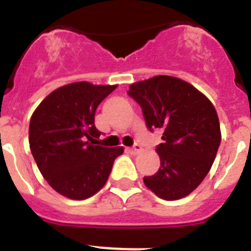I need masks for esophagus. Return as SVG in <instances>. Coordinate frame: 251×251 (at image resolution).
Returning <instances> with one entry per match:
<instances>
[{
	"label": "esophagus",
	"mask_w": 251,
	"mask_h": 251,
	"mask_svg": "<svg viewBox=\"0 0 251 251\" xmlns=\"http://www.w3.org/2000/svg\"><path fill=\"white\" fill-rule=\"evenodd\" d=\"M130 150V152H133V153H138V152H141L142 151V147H141V145H134L133 147H131V149H129Z\"/></svg>",
	"instance_id": "esophagus-1"
}]
</instances>
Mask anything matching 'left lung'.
Masks as SVG:
<instances>
[{
    "label": "left lung",
    "mask_w": 251,
    "mask_h": 251,
    "mask_svg": "<svg viewBox=\"0 0 251 251\" xmlns=\"http://www.w3.org/2000/svg\"><path fill=\"white\" fill-rule=\"evenodd\" d=\"M127 94L141 105L150 130L163 129L157 146L160 168L145 185L164 201L189 195L210 172L222 141L212 102L185 80L157 75L130 84Z\"/></svg>",
    "instance_id": "left-lung-1"
}]
</instances>
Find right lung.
Here are the masks:
<instances>
[{
	"instance_id": "1",
	"label": "right lung",
	"mask_w": 251,
	"mask_h": 251,
	"mask_svg": "<svg viewBox=\"0 0 251 251\" xmlns=\"http://www.w3.org/2000/svg\"><path fill=\"white\" fill-rule=\"evenodd\" d=\"M117 88L75 82L57 88L39 104L29 121V149L47 182L66 198L82 201L108 181L124 147L96 146L99 104Z\"/></svg>"
}]
</instances>
